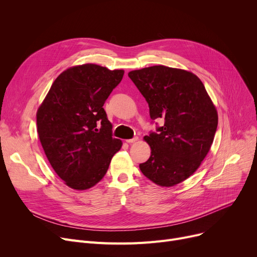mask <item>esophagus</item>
I'll return each mask as SVG.
<instances>
[{
	"mask_svg": "<svg viewBox=\"0 0 257 257\" xmlns=\"http://www.w3.org/2000/svg\"><path fill=\"white\" fill-rule=\"evenodd\" d=\"M138 140H139V138H138V137H136V138L130 139V140H126V143H128V144H132V143H136Z\"/></svg>",
	"mask_w": 257,
	"mask_h": 257,
	"instance_id": "esophagus-1",
	"label": "esophagus"
}]
</instances>
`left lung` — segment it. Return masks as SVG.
Here are the masks:
<instances>
[{
  "mask_svg": "<svg viewBox=\"0 0 257 257\" xmlns=\"http://www.w3.org/2000/svg\"><path fill=\"white\" fill-rule=\"evenodd\" d=\"M128 76L149 105L151 119L165 120L144 138L151 156L140 169L160 186L176 185L193 175L207 155L218 127L217 109L202 81L191 72L154 65Z\"/></svg>",
  "mask_w": 257,
  "mask_h": 257,
  "instance_id": "1",
  "label": "left lung"
}]
</instances>
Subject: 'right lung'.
Returning <instances> with one entry per match:
<instances>
[{
	"label": "right lung",
	"instance_id": "right-lung-1",
	"mask_svg": "<svg viewBox=\"0 0 257 257\" xmlns=\"http://www.w3.org/2000/svg\"><path fill=\"white\" fill-rule=\"evenodd\" d=\"M123 76V70L91 63L70 67L54 81L38 108L37 133L47 158L74 190L96 185L120 149L103 106Z\"/></svg>",
	"mask_w": 257,
	"mask_h": 257
}]
</instances>
